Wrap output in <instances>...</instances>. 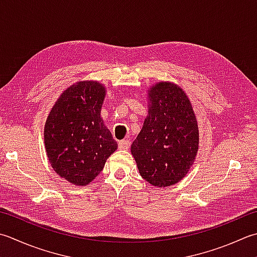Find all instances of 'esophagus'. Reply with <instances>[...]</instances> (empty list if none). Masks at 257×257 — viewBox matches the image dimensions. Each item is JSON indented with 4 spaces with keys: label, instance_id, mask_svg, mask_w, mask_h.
<instances>
[{
    "label": "esophagus",
    "instance_id": "esophagus-1",
    "mask_svg": "<svg viewBox=\"0 0 257 257\" xmlns=\"http://www.w3.org/2000/svg\"><path fill=\"white\" fill-rule=\"evenodd\" d=\"M129 146H130L129 140H121V142H119L118 144V147L120 150H128Z\"/></svg>",
    "mask_w": 257,
    "mask_h": 257
}]
</instances>
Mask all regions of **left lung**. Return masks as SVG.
Returning <instances> with one entry per match:
<instances>
[{"label":"left lung","mask_w":257,"mask_h":257,"mask_svg":"<svg viewBox=\"0 0 257 257\" xmlns=\"http://www.w3.org/2000/svg\"><path fill=\"white\" fill-rule=\"evenodd\" d=\"M148 114L132 154L140 176L156 187L179 183L199 148L197 119L188 95L176 83L160 81L148 89Z\"/></svg>","instance_id":"left-lung-1"}]
</instances>
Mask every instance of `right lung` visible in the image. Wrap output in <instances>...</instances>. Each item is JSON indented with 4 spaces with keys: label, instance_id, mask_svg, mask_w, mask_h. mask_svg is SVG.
<instances>
[{
    "label": "right lung",
    "instance_id": "obj_1",
    "mask_svg": "<svg viewBox=\"0 0 257 257\" xmlns=\"http://www.w3.org/2000/svg\"><path fill=\"white\" fill-rule=\"evenodd\" d=\"M107 90L93 80L70 85L53 104L44 124L45 152L60 177L85 186L118 147L101 118Z\"/></svg>",
    "mask_w": 257,
    "mask_h": 257
}]
</instances>
